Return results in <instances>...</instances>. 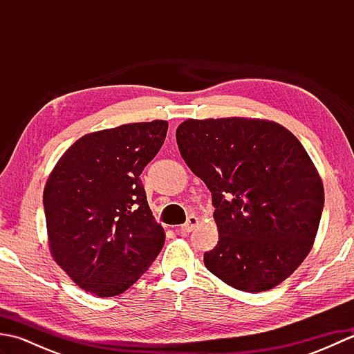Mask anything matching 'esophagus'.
Masks as SVG:
<instances>
[{"instance_id":"esophagus-1","label":"esophagus","mask_w":354,"mask_h":354,"mask_svg":"<svg viewBox=\"0 0 354 354\" xmlns=\"http://www.w3.org/2000/svg\"><path fill=\"white\" fill-rule=\"evenodd\" d=\"M198 223H199L198 217L196 216H190L189 219H187V222L184 225H181V227L176 230V232H181V234H189V232H192Z\"/></svg>"}]
</instances>
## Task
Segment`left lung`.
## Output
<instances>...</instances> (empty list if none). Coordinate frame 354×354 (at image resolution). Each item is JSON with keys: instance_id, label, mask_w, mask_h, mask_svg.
Here are the masks:
<instances>
[{"instance_id": "obj_1", "label": "left lung", "mask_w": 354, "mask_h": 354, "mask_svg": "<svg viewBox=\"0 0 354 354\" xmlns=\"http://www.w3.org/2000/svg\"><path fill=\"white\" fill-rule=\"evenodd\" d=\"M183 160L212 192L219 242L209 272L263 292L290 277L317 237L324 187L299 140L261 118H189L178 126Z\"/></svg>"}]
</instances>
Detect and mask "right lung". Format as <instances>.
<instances>
[{"label": "right lung", "instance_id": "add662e5", "mask_svg": "<svg viewBox=\"0 0 354 354\" xmlns=\"http://www.w3.org/2000/svg\"><path fill=\"white\" fill-rule=\"evenodd\" d=\"M167 127L153 120L86 133L59 158L45 184L53 259L95 297L129 289L162 250L165 232L140 175L160 152Z\"/></svg>", "mask_w": 354, "mask_h": 354}]
</instances>
